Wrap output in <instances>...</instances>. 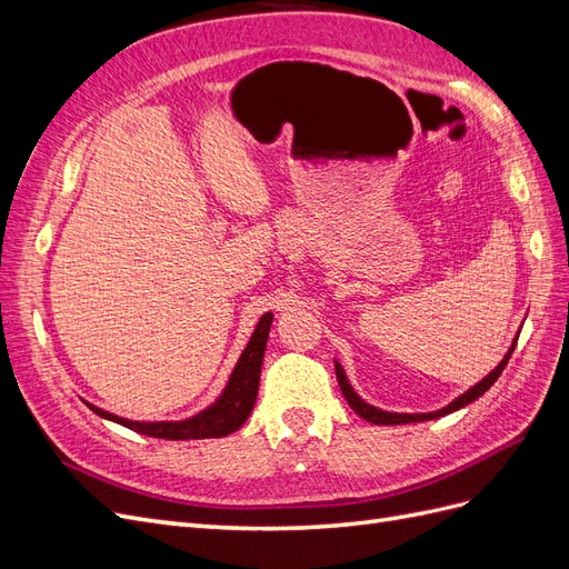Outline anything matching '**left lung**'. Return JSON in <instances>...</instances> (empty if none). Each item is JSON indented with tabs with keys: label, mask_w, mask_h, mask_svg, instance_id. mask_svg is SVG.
Masks as SVG:
<instances>
[{
	"label": "left lung",
	"mask_w": 569,
	"mask_h": 569,
	"mask_svg": "<svg viewBox=\"0 0 569 569\" xmlns=\"http://www.w3.org/2000/svg\"><path fill=\"white\" fill-rule=\"evenodd\" d=\"M515 343H518V339L512 341V347H510V351L503 356V360L501 363H498L485 380L481 382H477L472 389H468L465 391L462 396H458L456 401H451L449 406L446 408H441V410H435V412H416V416H410V412H387V410H380V408H375V406H370V403H366L363 399H360V396L353 391V387L349 385V380H347V375H343V370H341V366L337 363L335 360V370H337V382H339V389H341V393H343V399L349 401V406L358 412L360 418L363 420H368V422H372V425H408V422H422V420H437V418H441V416H449V412H453V410H458V408H462V406H468V403H472V401H477L481 393H485L487 389H491V385L498 380V377H501V372L506 370V366H508V360H510V356H512V351H515Z\"/></svg>",
	"instance_id": "obj_1"
}]
</instances>
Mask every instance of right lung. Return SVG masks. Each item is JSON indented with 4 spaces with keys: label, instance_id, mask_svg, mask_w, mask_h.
<instances>
[{
    "label": "right lung",
    "instance_id": "1",
    "mask_svg": "<svg viewBox=\"0 0 569 569\" xmlns=\"http://www.w3.org/2000/svg\"><path fill=\"white\" fill-rule=\"evenodd\" d=\"M270 325H272V313L261 316V320H258L256 330L247 343V349L237 360L226 391H222V396L211 408H206L194 418L182 420V422H132V420H123V418L113 416V412L101 410L97 406H90V403L88 406H90V410L97 412V416L123 425L128 429H134V432L147 435V437L170 439V441L228 437L247 422V418L253 410Z\"/></svg>",
    "mask_w": 569,
    "mask_h": 569
}]
</instances>
